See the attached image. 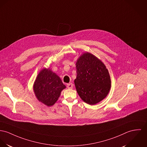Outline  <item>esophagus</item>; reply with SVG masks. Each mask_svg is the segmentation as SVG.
I'll return each mask as SVG.
<instances>
[{
  "instance_id": "1",
  "label": "esophagus",
  "mask_w": 147,
  "mask_h": 147,
  "mask_svg": "<svg viewBox=\"0 0 147 147\" xmlns=\"http://www.w3.org/2000/svg\"><path fill=\"white\" fill-rule=\"evenodd\" d=\"M73 87V85L72 83H69L67 84V88L68 89H72Z\"/></svg>"
}]
</instances>
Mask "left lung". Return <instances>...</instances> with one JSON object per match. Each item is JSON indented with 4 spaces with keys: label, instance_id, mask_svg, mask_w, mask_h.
<instances>
[{
    "label": "left lung",
    "instance_id": "left-lung-1",
    "mask_svg": "<svg viewBox=\"0 0 147 147\" xmlns=\"http://www.w3.org/2000/svg\"><path fill=\"white\" fill-rule=\"evenodd\" d=\"M76 65L77 77L74 84L79 97L91 105L102 101L109 94L111 83L105 65L88 52L83 53Z\"/></svg>",
    "mask_w": 147,
    "mask_h": 147
}]
</instances>
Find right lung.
Here are the masks:
<instances>
[{
	"label": "right lung",
	"mask_w": 147,
	"mask_h": 147,
	"mask_svg": "<svg viewBox=\"0 0 147 147\" xmlns=\"http://www.w3.org/2000/svg\"><path fill=\"white\" fill-rule=\"evenodd\" d=\"M65 88L60 78L50 68H44L40 70L33 86L38 101L49 107L56 103L61 91Z\"/></svg>",
	"instance_id": "add662e5"
}]
</instances>
